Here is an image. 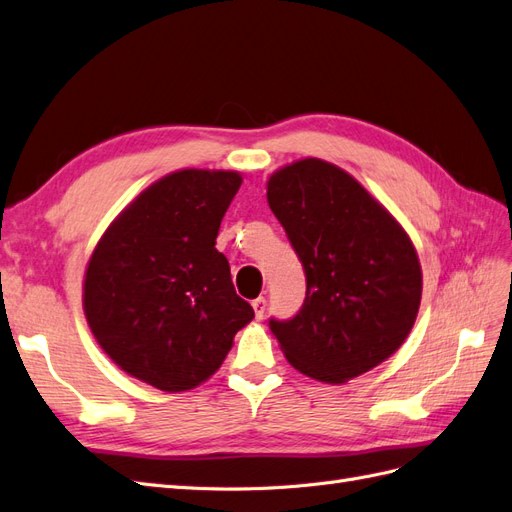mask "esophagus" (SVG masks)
<instances>
[{"label":"esophagus","instance_id":"34e87169","mask_svg":"<svg viewBox=\"0 0 512 512\" xmlns=\"http://www.w3.org/2000/svg\"><path fill=\"white\" fill-rule=\"evenodd\" d=\"M253 311H255L257 319L264 317V313H266V298L264 296H259V298L253 300Z\"/></svg>","mask_w":512,"mask_h":512}]
</instances>
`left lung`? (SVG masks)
<instances>
[{
    "instance_id": "left-lung-1",
    "label": "left lung",
    "mask_w": 512,
    "mask_h": 512,
    "mask_svg": "<svg viewBox=\"0 0 512 512\" xmlns=\"http://www.w3.org/2000/svg\"><path fill=\"white\" fill-rule=\"evenodd\" d=\"M268 203L306 274L298 315L270 321L291 367L345 384L382 364L420 309L422 270L407 231L354 175L321 158L274 171Z\"/></svg>"
}]
</instances>
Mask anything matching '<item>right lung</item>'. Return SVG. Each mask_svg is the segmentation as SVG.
<instances>
[{
    "mask_svg": "<svg viewBox=\"0 0 512 512\" xmlns=\"http://www.w3.org/2000/svg\"><path fill=\"white\" fill-rule=\"evenodd\" d=\"M238 171L180 169L115 216L87 261L83 313L122 371L165 392L210 379L255 317L214 244Z\"/></svg>",
    "mask_w": 512,
    "mask_h": 512,
    "instance_id": "1",
    "label": "right lung"
}]
</instances>
